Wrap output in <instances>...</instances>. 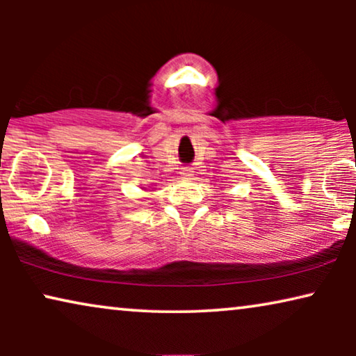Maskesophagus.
<instances>
[{
    "label": "esophagus",
    "instance_id": "1",
    "mask_svg": "<svg viewBox=\"0 0 356 356\" xmlns=\"http://www.w3.org/2000/svg\"><path fill=\"white\" fill-rule=\"evenodd\" d=\"M193 168L191 167H183L181 168V172H179V175H181V178H184V179H189L193 177Z\"/></svg>",
    "mask_w": 356,
    "mask_h": 356
}]
</instances>
